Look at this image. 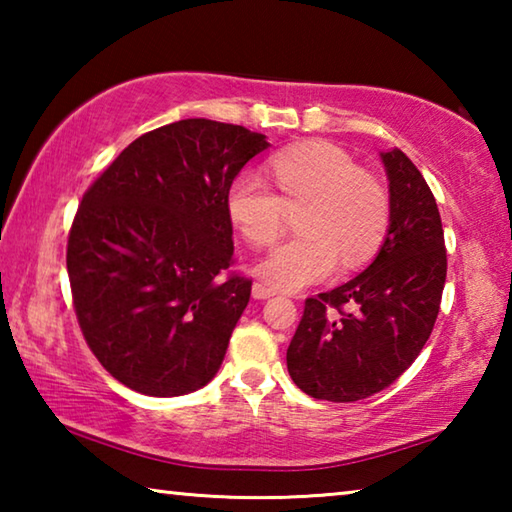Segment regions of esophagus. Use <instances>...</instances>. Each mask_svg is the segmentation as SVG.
I'll use <instances>...</instances> for the list:
<instances>
[{"instance_id": "1", "label": "esophagus", "mask_w": 512, "mask_h": 512, "mask_svg": "<svg viewBox=\"0 0 512 512\" xmlns=\"http://www.w3.org/2000/svg\"><path fill=\"white\" fill-rule=\"evenodd\" d=\"M271 296H275V291L271 287H266V284H262V282H255L253 284V298L255 300H266V298H271Z\"/></svg>"}]
</instances>
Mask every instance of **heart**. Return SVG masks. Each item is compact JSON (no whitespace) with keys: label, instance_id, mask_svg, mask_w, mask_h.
Returning <instances> with one entry per match:
<instances>
[{"label":"heart","instance_id":"obj_1","mask_svg":"<svg viewBox=\"0 0 512 512\" xmlns=\"http://www.w3.org/2000/svg\"><path fill=\"white\" fill-rule=\"evenodd\" d=\"M271 171L280 194L253 169L239 171L225 192L230 221L257 248L280 239L287 207L305 205L300 237L257 264L266 284L300 291L329 280L341 259L354 268L377 253L391 219L388 194L343 149L329 142L289 146L273 155Z\"/></svg>","mask_w":512,"mask_h":512}]
</instances>
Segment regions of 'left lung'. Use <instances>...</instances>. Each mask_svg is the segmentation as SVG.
Here are the masks:
<instances>
[{
  "mask_svg": "<svg viewBox=\"0 0 512 512\" xmlns=\"http://www.w3.org/2000/svg\"><path fill=\"white\" fill-rule=\"evenodd\" d=\"M391 219L366 271L318 298L287 350L300 391L327 402H357L402 375L436 323L447 277L440 212L427 180L400 149L381 151Z\"/></svg>",
  "mask_w": 512,
  "mask_h": 512,
  "instance_id": "1",
  "label": "left lung"
}]
</instances>
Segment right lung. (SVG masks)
I'll return each instance as SVG.
<instances>
[{"label":"right lung","instance_id":"1","mask_svg":"<svg viewBox=\"0 0 512 512\" xmlns=\"http://www.w3.org/2000/svg\"><path fill=\"white\" fill-rule=\"evenodd\" d=\"M266 135L180 119L137 137L79 205L67 273L79 325L112 377L153 397L194 393L219 372L253 282L232 264L225 192Z\"/></svg>","mask_w":512,"mask_h":512}]
</instances>
